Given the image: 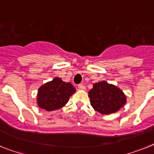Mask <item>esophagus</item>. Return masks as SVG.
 <instances>
[{"label":"esophagus","mask_w":154,"mask_h":154,"mask_svg":"<svg viewBox=\"0 0 154 154\" xmlns=\"http://www.w3.org/2000/svg\"><path fill=\"white\" fill-rule=\"evenodd\" d=\"M78 88L80 90H85V89H86L85 86L83 85V84H80V85H78Z\"/></svg>","instance_id":"34e87169"}]
</instances>
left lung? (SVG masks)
<instances>
[{"instance_id":"left-lung-1","label":"left lung","mask_w":154,"mask_h":154,"mask_svg":"<svg viewBox=\"0 0 154 154\" xmlns=\"http://www.w3.org/2000/svg\"><path fill=\"white\" fill-rule=\"evenodd\" d=\"M88 95L94 109L103 115L115 113L126 103L123 91L105 81L94 84Z\"/></svg>"}]
</instances>
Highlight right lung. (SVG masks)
<instances>
[{"label":"right lung","mask_w":154,"mask_h":154,"mask_svg":"<svg viewBox=\"0 0 154 154\" xmlns=\"http://www.w3.org/2000/svg\"><path fill=\"white\" fill-rule=\"evenodd\" d=\"M75 91V88L70 83L55 77L53 81L45 83L38 88L37 104L40 109L47 112L57 110L66 105L69 97Z\"/></svg>","instance_id":"obj_1"}]
</instances>
